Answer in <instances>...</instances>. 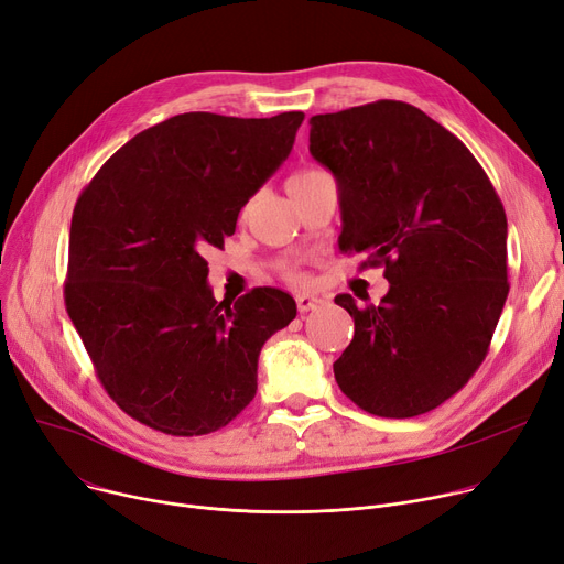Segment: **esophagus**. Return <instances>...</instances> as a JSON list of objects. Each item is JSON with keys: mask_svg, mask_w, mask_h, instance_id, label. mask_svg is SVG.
I'll use <instances>...</instances> for the list:
<instances>
[{"mask_svg": "<svg viewBox=\"0 0 564 564\" xmlns=\"http://www.w3.org/2000/svg\"><path fill=\"white\" fill-rule=\"evenodd\" d=\"M323 301L318 295H312V293H297L295 295V305L301 312H310V310H316Z\"/></svg>", "mask_w": 564, "mask_h": 564, "instance_id": "34e87169", "label": "esophagus"}]
</instances>
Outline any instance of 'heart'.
I'll return each instance as SVG.
<instances>
[{
    "instance_id": "1",
    "label": "heart",
    "mask_w": 564,
    "mask_h": 564,
    "mask_svg": "<svg viewBox=\"0 0 564 564\" xmlns=\"http://www.w3.org/2000/svg\"><path fill=\"white\" fill-rule=\"evenodd\" d=\"M318 171H303V173H295V175H291L289 177V182H286V186L289 184H295V182H301V180H305V177H312V175H316Z\"/></svg>"
}]
</instances>
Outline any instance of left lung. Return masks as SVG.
Returning a JSON list of instances; mask_svg holds the SVG:
<instances>
[{
  "instance_id": "obj_1",
  "label": "left lung",
  "mask_w": 564,
  "mask_h": 564,
  "mask_svg": "<svg viewBox=\"0 0 564 564\" xmlns=\"http://www.w3.org/2000/svg\"><path fill=\"white\" fill-rule=\"evenodd\" d=\"M310 124V152L339 186L341 252H367L364 267L389 280L380 305L335 297L355 321L337 384L369 414H425L469 382L501 318L503 205L467 145L412 105L380 99Z\"/></svg>"
}]
</instances>
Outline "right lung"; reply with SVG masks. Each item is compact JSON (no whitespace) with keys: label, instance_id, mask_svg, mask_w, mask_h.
I'll use <instances>...</instances> for the list:
<instances>
[{"label":"right lung","instance_id":"right-lung-1","mask_svg":"<svg viewBox=\"0 0 564 564\" xmlns=\"http://www.w3.org/2000/svg\"><path fill=\"white\" fill-rule=\"evenodd\" d=\"M303 120L173 116L127 141L79 195L65 310L116 405L159 433L227 425L254 399L261 346L295 318L273 286L218 303L205 254L235 235Z\"/></svg>","mask_w":564,"mask_h":564}]
</instances>
